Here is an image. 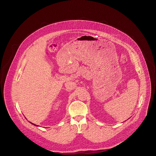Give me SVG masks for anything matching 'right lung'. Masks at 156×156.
Listing matches in <instances>:
<instances>
[{
	"label": "right lung",
	"instance_id": "add662e5",
	"mask_svg": "<svg viewBox=\"0 0 156 156\" xmlns=\"http://www.w3.org/2000/svg\"><path fill=\"white\" fill-rule=\"evenodd\" d=\"M30 123H32V124H33V125H35V126H38V125H34V123H31V122H30Z\"/></svg>",
	"mask_w": 156,
	"mask_h": 156
}]
</instances>
